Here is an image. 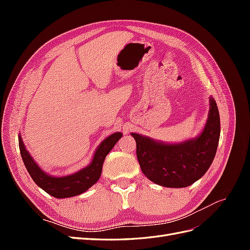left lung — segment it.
I'll list each match as a JSON object with an SVG mask.
<instances>
[{
    "mask_svg": "<svg viewBox=\"0 0 250 250\" xmlns=\"http://www.w3.org/2000/svg\"><path fill=\"white\" fill-rule=\"evenodd\" d=\"M137 142L141 169L152 183L166 188H186L200 179L214 161L220 138V117L216 101L209 97L208 120L193 139L164 143L132 132Z\"/></svg>",
    "mask_w": 250,
    "mask_h": 250,
    "instance_id": "1",
    "label": "left lung"
}]
</instances>
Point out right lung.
<instances>
[{
  "label": "right lung",
  "instance_id": "add662e5",
  "mask_svg": "<svg viewBox=\"0 0 250 250\" xmlns=\"http://www.w3.org/2000/svg\"><path fill=\"white\" fill-rule=\"evenodd\" d=\"M122 135L121 132H115L104 139L97 147L92 161L86 167L64 176H53L44 172L28 152L21 134L19 135V146L22 162L34 183L49 195L60 199L84 193L99 180L105 157Z\"/></svg>",
  "mask_w": 250,
  "mask_h": 250
}]
</instances>
